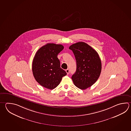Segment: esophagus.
Returning <instances> with one entry per match:
<instances>
[{"label": "esophagus", "mask_w": 131, "mask_h": 131, "mask_svg": "<svg viewBox=\"0 0 131 131\" xmlns=\"http://www.w3.org/2000/svg\"><path fill=\"white\" fill-rule=\"evenodd\" d=\"M66 72L67 73V74L68 75L69 74V73H70V70H69V69H67V70H66Z\"/></svg>", "instance_id": "esophagus-1"}]
</instances>
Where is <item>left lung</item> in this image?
I'll list each match as a JSON object with an SVG mask.
<instances>
[{"mask_svg": "<svg viewBox=\"0 0 131 131\" xmlns=\"http://www.w3.org/2000/svg\"><path fill=\"white\" fill-rule=\"evenodd\" d=\"M74 54L77 70L72 75L75 85L85 90L92 85L98 79L101 72L102 64L99 54L87 43L79 42L69 47Z\"/></svg>", "mask_w": 131, "mask_h": 131, "instance_id": "8db88e82", "label": "left lung"}]
</instances>
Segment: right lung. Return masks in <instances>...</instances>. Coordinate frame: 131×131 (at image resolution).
<instances>
[{
    "instance_id": "obj_1",
    "label": "right lung",
    "mask_w": 131,
    "mask_h": 131,
    "mask_svg": "<svg viewBox=\"0 0 131 131\" xmlns=\"http://www.w3.org/2000/svg\"><path fill=\"white\" fill-rule=\"evenodd\" d=\"M64 48L61 44L48 43L41 47L35 54L32 71L35 79L46 88L53 90L67 75L60 67L57 55Z\"/></svg>"
}]
</instances>
